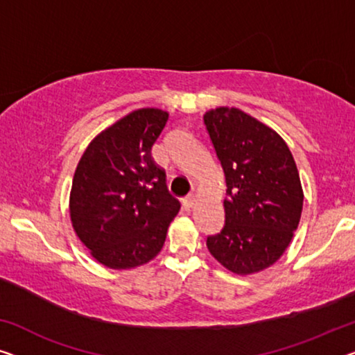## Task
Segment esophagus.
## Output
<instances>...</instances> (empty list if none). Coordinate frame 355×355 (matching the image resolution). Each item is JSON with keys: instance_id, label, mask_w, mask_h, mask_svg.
<instances>
[{"instance_id": "obj_1", "label": "esophagus", "mask_w": 355, "mask_h": 355, "mask_svg": "<svg viewBox=\"0 0 355 355\" xmlns=\"http://www.w3.org/2000/svg\"><path fill=\"white\" fill-rule=\"evenodd\" d=\"M194 200H196V199H194V196H193V194L187 196V198L183 199V207L187 209V210H189V209H191L193 205H194Z\"/></svg>"}]
</instances>
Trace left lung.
Instances as JSON below:
<instances>
[{"label": "left lung", "mask_w": 355, "mask_h": 355, "mask_svg": "<svg viewBox=\"0 0 355 355\" xmlns=\"http://www.w3.org/2000/svg\"><path fill=\"white\" fill-rule=\"evenodd\" d=\"M226 180L225 226L207 237L211 257L248 276L276 263L300 225L303 188L282 137L239 108L204 114Z\"/></svg>", "instance_id": "obj_1"}]
</instances>
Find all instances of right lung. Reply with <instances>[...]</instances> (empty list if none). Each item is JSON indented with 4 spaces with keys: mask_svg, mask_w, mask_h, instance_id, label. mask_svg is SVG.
<instances>
[{
    "mask_svg": "<svg viewBox=\"0 0 355 355\" xmlns=\"http://www.w3.org/2000/svg\"><path fill=\"white\" fill-rule=\"evenodd\" d=\"M167 119V111L159 108L132 111L100 132L78 162L71 225L103 266L132 269L153 260L178 214L166 172L151 157Z\"/></svg>",
    "mask_w": 355,
    "mask_h": 355,
    "instance_id": "1",
    "label": "right lung"
}]
</instances>
